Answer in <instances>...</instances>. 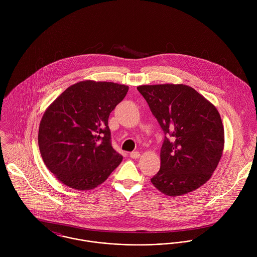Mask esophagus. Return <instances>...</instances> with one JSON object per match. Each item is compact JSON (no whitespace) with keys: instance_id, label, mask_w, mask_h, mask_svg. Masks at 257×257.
Masks as SVG:
<instances>
[{"instance_id":"1","label":"esophagus","mask_w":257,"mask_h":257,"mask_svg":"<svg viewBox=\"0 0 257 257\" xmlns=\"http://www.w3.org/2000/svg\"><path fill=\"white\" fill-rule=\"evenodd\" d=\"M130 156H131L132 158H134V159H137V158H140V157H141V153H140L139 151H134V152H132V153L130 154Z\"/></svg>"}]
</instances>
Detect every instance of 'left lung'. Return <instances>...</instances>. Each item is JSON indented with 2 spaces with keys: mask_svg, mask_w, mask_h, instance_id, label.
I'll return each instance as SVG.
<instances>
[{
  "mask_svg": "<svg viewBox=\"0 0 257 257\" xmlns=\"http://www.w3.org/2000/svg\"><path fill=\"white\" fill-rule=\"evenodd\" d=\"M139 92L167 136L160 150V169L151 183L176 197L203 186L216 170L224 147L217 108L184 84L142 85Z\"/></svg>",
  "mask_w": 257,
  "mask_h": 257,
  "instance_id": "obj_1",
  "label": "left lung"
}]
</instances>
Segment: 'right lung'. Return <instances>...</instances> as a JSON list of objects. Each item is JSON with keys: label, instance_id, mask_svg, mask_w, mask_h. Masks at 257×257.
<instances>
[{"label": "right lung", "instance_id": "1", "mask_svg": "<svg viewBox=\"0 0 257 257\" xmlns=\"http://www.w3.org/2000/svg\"><path fill=\"white\" fill-rule=\"evenodd\" d=\"M128 86L80 81L68 87L45 110L38 147L48 170L60 182L87 191L104 183L122 156L110 145L108 119Z\"/></svg>", "mask_w": 257, "mask_h": 257}]
</instances>
